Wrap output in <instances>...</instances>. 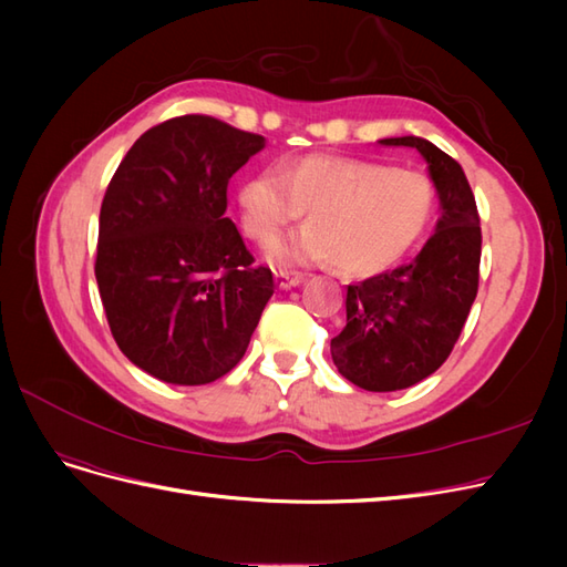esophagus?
Listing matches in <instances>:
<instances>
[{
	"instance_id": "34e87169",
	"label": "esophagus",
	"mask_w": 567,
	"mask_h": 567,
	"mask_svg": "<svg viewBox=\"0 0 567 567\" xmlns=\"http://www.w3.org/2000/svg\"><path fill=\"white\" fill-rule=\"evenodd\" d=\"M274 279H277V286H279V288L288 290V288H293V286L302 284V281H305V274H300V271H284V269H279V271H274Z\"/></svg>"
}]
</instances>
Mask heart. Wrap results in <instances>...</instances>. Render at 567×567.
<instances>
[{
    "instance_id": "heart-1",
    "label": "heart",
    "mask_w": 567,
    "mask_h": 567,
    "mask_svg": "<svg viewBox=\"0 0 567 567\" xmlns=\"http://www.w3.org/2000/svg\"><path fill=\"white\" fill-rule=\"evenodd\" d=\"M246 234L271 244L307 210L310 225L271 248L281 265L336 260L348 274L398 265L431 227L437 186L421 169L307 156L252 175L238 194Z\"/></svg>"
}]
</instances>
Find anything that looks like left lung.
Listing matches in <instances>:
<instances>
[{
    "label": "left lung",
    "instance_id": "obj_1",
    "mask_svg": "<svg viewBox=\"0 0 567 567\" xmlns=\"http://www.w3.org/2000/svg\"><path fill=\"white\" fill-rule=\"evenodd\" d=\"M416 148L437 186L442 217L414 262L348 286V323L331 354L340 375L371 392L416 385L452 354L477 296L480 215L461 165L421 136L381 140Z\"/></svg>",
    "mask_w": 567,
    "mask_h": 567
}]
</instances>
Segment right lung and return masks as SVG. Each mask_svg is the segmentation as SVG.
Listing matches in <instances>:
<instances>
[{"label": "right lung", "mask_w": 567, "mask_h": 567, "mask_svg": "<svg viewBox=\"0 0 567 567\" xmlns=\"http://www.w3.org/2000/svg\"><path fill=\"white\" fill-rule=\"evenodd\" d=\"M265 136L210 115H179L132 144L99 215L96 284L132 364L165 383L229 373L274 293V277L227 213L236 169Z\"/></svg>", "instance_id": "add662e5"}]
</instances>
